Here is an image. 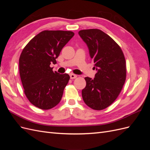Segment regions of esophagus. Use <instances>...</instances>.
<instances>
[{
    "label": "esophagus",
    "instance_id": "esophagus-1",
    "mask_svg": "<svg viewBox=\"0 0 150 150\" xmlns=\"http://www.w3.org/2000/svg\"><path fill=\"white\" fill-rule=\"evenodd\" d=\"M69 76H70L71 79H75L77 78V75L74 74H70Z\"/></svg>",
    "mask_w": 150,
    "mask_h": 150
}]
</instances>
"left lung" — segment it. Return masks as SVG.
<instances>
[{
    "label": "left lung",
    "instance_id": "1",
    "mask_svg": "<svg viewBox=\"0 0 150 150\" xmlns=\"http://www.w3.org/2000/svg\"><path fill=\"white\" fill-rule=\"evenodd\" d=\"M89 49L97 72L95 78H84L83 99L87 106L102 110L114 102L123 86L126 76V61L121 47L110 36L97 29L78 33Z\"/></svg>",
    "mask_w": 150,
    "mask_h": 150
}]
</instances>
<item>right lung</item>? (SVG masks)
<instances>
[{"instance_id":"right-lung-1","label":"right lung","mask_w":150,"mask_h":150,"mask_svg":"<svg viewBox=\"0 0 150 150\" xmlns=\"http://www.w3.org/2000/svg\"><path fill=\"white\" fill-rule=\"evenodd\" d=\"M74 33L64 30H44L36 35L22 50L19 72L29 101L42 110H49L60 102L70 77L52 71L50 64Z\"/></svg>"}]
</instances>
